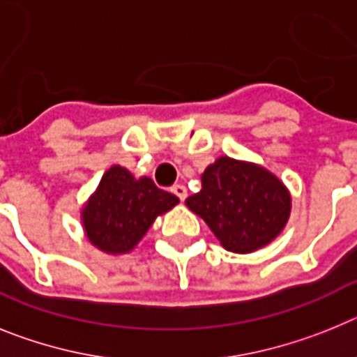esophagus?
<instances>
[{"mask_svg": "<svg viewBox=\"0 0 357 357\" xmlns=\"http://www.w3.org/2000/svg\"><path fill=\"white\" fill-rule=\"evenodd\" d=\"M170 190H172V194H174V196L179 197V201L187 199V188L183 187V185H174V187L170 188Z\"/></svg>", "mask_w": 357, "mask_h": 357, "instance_id": "esophagus-1", "label": "esophagus"}]
</instances>
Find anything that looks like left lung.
I'll list each match as a JSON object with an SVG mask.
<instances>
[{
    "label": "left lung",
    "mask_w": 357,
    "mask_h": 357,
    "mask_svg": "<svg viewBox=\"0 0 357 357\" xmlns=\"http://www.w3.org/2000/svg\"><path fill=\"white\" fill-rule=\"evenodd\" d=\"M185 203L234 253L264 248L284 230L291 213L289 190L277 176L228 156L206 167L201 190Z\"/></svg>",
    "instance_id": "8db88e82"
}]
</instances>
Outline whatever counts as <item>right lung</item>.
I'll return each mask as SVG.
<instances>
[{"label":"right lung","instance_id":"right-lung-1","mask_svg":"<svg viewBox=\"0 0 357 357\" xmlns=\"http://www.w3.org/2000/svg\"><path fill=\"white\" fill-rule=\"evenodd\" d=\"M179 203L151 178L136 179L127 169L113 165L100 179L82 208V225L89 243L100 252L120 255L131 252L158 215Z\"/></svg>","mask_w":357,"mask_h":357}]
</instances>
